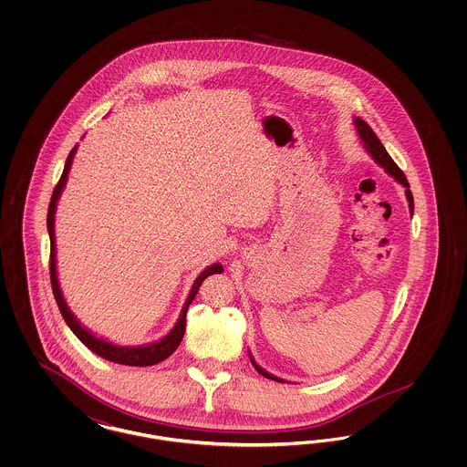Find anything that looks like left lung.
Wrapping results in <instances>:
<instances>
[{"label": "left lung", "mask_w": 467, "mask_h": 467, "mask_svg": "<svg viewBox=\"0 0 467 467\" xmlns=\"http://www.w3.org/2000/svg\"><path fill=\"white\" fill-rule=\"evenodd\" d=\"M354 124H356L357 133L360 136V140H362V143H364V147H366V150L371 154V157L377 161L378 164L390 175V177L396 178L398 182H400V185H404L406 187V198H408V202H410V212H411V215H413V194H411V191H410V183H408V180L404 177V173L400 171V166L392 161V157L389 156V152L385 150V147L381 145V141L378 140L377 134L375 131L368 126V122H364L362 119H358L356 117L354 119ZM250 356V354H248ZM250 360H252V364H254V368L257 369V373L259 375H263L265 378H269V379H275V381H282L284 383V379L282 378L275 377V375H269L267 371H265L254 358L250 356Z\"/></svg>", "instance_id": "obj_1"}]
</instances>
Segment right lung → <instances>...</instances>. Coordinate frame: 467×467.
<instances>
[{
	"mask_svg": "<svg viewBox=\"0 0 467 467\" xmlns=\"http://www.w3.org/2000/svg\"><path fill=\"white\" fill-rule=\"evenodd\" d=\"M77 152V147L71 149L69 156L67 159V164H65V170H63V175L59 178L54 192H52V198H50V204H48V213H47V229H48V236H50V284H52V292H54V297H56V303L59 306V311L65 318V322L67 324V327L73 331V334L89 348L90 352H94L96 356L103 357L110 362L115 364H124V366H154L162 362L164 358L171 356L180 345L183 333H185V317H187V310H189V305L194 301L198 290H200L201 284L206 276L210 275H215V273H223V267L215 263L212 266L206 267L200 276L196 278L191 294L182 308V313L178 317V322L175 324V327L171 329V333L166 334L162 339H159L156 343H150V345H143V347H119V345H111L109 341L101 339V337H96L94 334L89 333L86 327L80 326V322L77 320V317H73V313L67 308V301L63 297V292L59 289V282H57V271H56V234H54V213H56V204L57 200L67 185V173H69V168H71V161L73 156Z\"/></svg>",
	"mask_w": 467,
	"mask_h": 467,
	"instance_id": "1",
	"label": "right lung"
}]
</instances>
